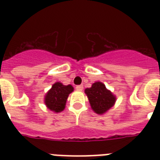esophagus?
<instances>
[{
	"mask_svg": "<svg viewBox=\"0 0 160 160\" xmlns=\"http://www.w3.org/2000/svg\"><path fill=\"white\" fill-rule=\"evenodd\" d=\"M83 85H77L76 87H75V89H76V90H79V91H81V90H83Z\"/></svg>",
	"mask_w": 160,
	"mask_h": 160,
	"instance_id": "34e87169",
	"label": "esophagus"
}]
</instances>
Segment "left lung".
I'll return each instance as SVG.
<instances>
[{"label": "left lung", "instance_id": "obj_1", "mask_svg": "<svg viewBox=\"0 0 160 160\" xmlns=\"http://www.w3.org/2000/svg\"><path fill=\"white\" fill-rule=\"evenodd\" d=\"M85 93L90 101L91 109L96 114H102L114 106L116 101L115 95L110 90H107L102 82L94 83L90 88H86Z\"/></svg>", "mask_w": 160, "mask_h": 160}]
</instances>
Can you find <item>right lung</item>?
Segmentation results:
<instances>
[{"label":"right lung","instance_id":"add662e5","mask_svg":"<svg viewBox=\"0 0 160 160\" xmlns=\"http://www.w3.org/2000/svg\"><path fill=\"white\" fill-rule=\"evenodd\" d=\"M74 90L71 85H64L62 83H55L45 96V104L51 111L59 113L64 110L66 100L70 93Z\"/></svg>","mask_w":160,"mask_h":160}]
</instances>
